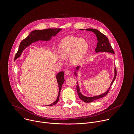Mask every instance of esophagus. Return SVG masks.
Instances as JSON below:
<instances>
[{
    "mask_svg": "<svg viewBox=\"0 0 134 134\" xmlns=\"http://www.w3.org/2000/svg\"><path fill=\"white\" fill-rule=\"evenodd\" d=\"M65 73L66 75H71V72H70V71L69 70H66L65 71Z\"/></svg>",
    "mask_w": 134,
    "mask_h": 134,
    "instance_id": "esophagus-1",
    "label": "esophagus"
}]
</instances>
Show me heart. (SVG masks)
<instances>
[{
  "label": "heart",
  "mask_w": 134,
  "mask_h": 134,
  "mask_svg": "<svg viewBox=\"0 0 134 134\" xmlns=\"http://www.w3.org/2000/svg\"><path fill=\"white\" fill-rule=\"evenodd\" d=\"M88 49L87 42L74 36H68L63 39L58 45V51L63 58L69 56L70 61L73 64L81 62Z\"/></svg>",
  "instance_id": "heart-1"
}]
</instances>
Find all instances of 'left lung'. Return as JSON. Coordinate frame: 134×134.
Wrapping results in <instances>:
<instances>
[{
    "label": "left lung",
    "mask_w": 134,
    "mask_h": 134,
    "mask_svg": "<svg viewBox=\"0 0 134 134\" xmlns=\"http://www.w3.org/2000/svg\"><path fill=\"white\" fill-rule=\"evenodd\" d=\"M81 30H83V29ZM87 31H91L92 32H93L97 37V40L98 41L97 45V47L95 49V51L96 52V53L99 52H110L111 53H113L114 54L115 52L114 51L113 48V47L111 46V44H110L108 38H107V37H106L105 35H104V34H103L102 33H101L100 32H99L98 30H96V29H86ZM79 68V66L76 67V70H78ZM75 74H76V73H75ZM116 75H117V70L116 68H115V76L114 77V79L113 80V81L110 85V87H109V89L107 91L105 92H104V93L97 96H94V97H87L84 96L83 95H82L81 94V93L80 92V89H79V86L78 85V83L77 82L76 84V90H77V92L78 94V96L80 98V99L82 100V101H83L85 102H91L93 101H94V100H97L98 99L101 98L102 97H105L107 94L110 90V87H111V85H113L114 81H115V80L116 77Z\"/></svg>",
    "instance_id": "obj_1"
}]
</instances>
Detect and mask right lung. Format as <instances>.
Segmentation results:
<instances>
[{
  "mask_svg": "<svg viewBox=\"0 0 134 134\" xmlns=\"http://www.w3.org/2000/svg\"><path fill=\"white\" fill-rule=\"evenodd\" d=\"M62 30L61 29H48L43 30H35L30 33L29 36L24 39L20 43L18 50L15 56V60L19 58L24 49L29 46L32 43L38 41H49L52 36H55L60 31ZM57 79L59 85V94L57 99L52 104L48 105L52 106L57 103L59 101L60 94L62 88V86L64 82V72L61 71L57 75Z\"/></svg>",
  "mask_w": 134,
  "mask_h": 134,
  "instance_id": "obj_1",
  "label": "right lung"
}]
</instances>
